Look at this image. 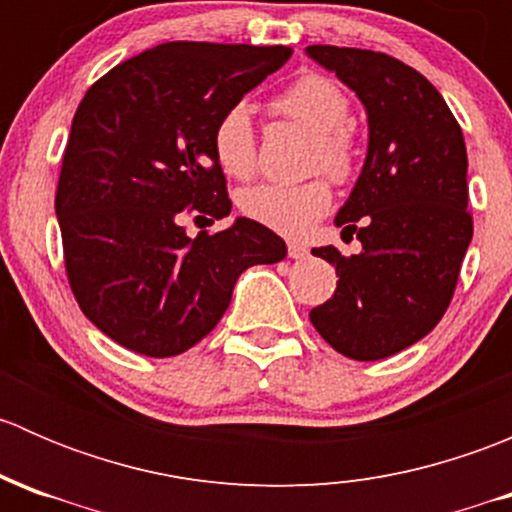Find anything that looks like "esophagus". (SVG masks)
<instances>
[{"instance_id":"1","label":"esophagus","mask_w":512,"mask_h":512,"mask_svg":"<svg viewBox=\"0 0 512 512\" xmlns=\"http://www.w3.org/2000/svg\"><path fill=\"white\" fill-rule=\"evenodd\" d=\"M287 252H289V257H292V260H304V257L309 255V250L302 245V242H289Z\"/></svg>"}]
</instances>
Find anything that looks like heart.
I'll list each match as a JSON object with an SVG mask.
<instances>
[{
	"label": "heart",
	"instance_id": "heart-1",
	"mask_svg": "<svg viewBox=\"0 0 512 512\" xmlns=\"http://www.w3.org/2000/svg\"><path fill=\"white\" fill-rule=\"evenodd\" d=\"M277 116L312 133L307 148L309 170L322 168L337 183H347L359 163V151L347 128L349 98L337 81L307 74L292 81L270 103ZM213 153L230 178H250L255 170V128L250 108L235 103L213 128ZM242 213L255 223L287 237L307 235L332 208V190L322 178L297 185L262 183L245 190L240 198Z\"/></svg>",
	"mask_w": 512,
	"mask_h": 512
}]
</instances>
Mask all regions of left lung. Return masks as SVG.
Wrapping results in <instances>:
<instances>
[{"label": "left lung", "instance_id": "1", "mask_svg": "<svg viewBox=\"0 0 512 512\" xmlns=\"http://www.w3.org/2000/svg\"><path fill=\"white\" fill-rule=\"evenodd\" d=\"M364 103V168L334 223L359 255L314 247L337 267V292L309 312L339 354L376 361L426 337L448 309L473 237L466 141L436 86L394 56L307 46Z\"/></svg>", "mask_w": 512, "mask_h": 512}]
</instances>
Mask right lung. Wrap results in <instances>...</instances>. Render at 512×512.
Here are the masks:
<instances>
[{
  "label": "right lung",
  "mask_w": 512,
  "mask_h": 512,
  "mask_svg": "<svg viewBox=\"0 0 512 512\" xmlns=\"http://www.w3.org/2000/svg\"><path fill=\"white\" fill-rule=\"evenodd\" d=\"M289 56L168 41L101 76L76 108L56 188L66 275L81 312L121 347L183 354L213 332L247 267L285 260V240L255 220L190 237L180 218L230 215L213 128Z\"/></svg>",
  "instance_id": "add662e5"
}]
</instances>
